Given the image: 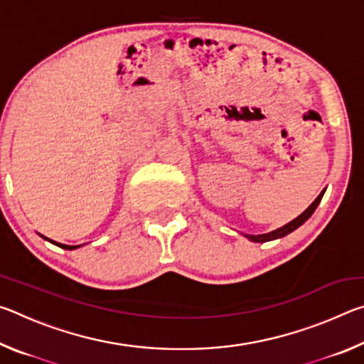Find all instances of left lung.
Here are the masks:
<instances>
[{"label": "left lung", "instance_id": "left-lung-1", "mask_svg": "<svg viewBox=\"0 0 364 364\" xmlns=\"http://www.w3.org/2000/svg\"><path fill=\"white\" fill-rule=\"evenodd\" d=\"M324 191H326V189H323L321 193H319V196L316 197L315 200L311 202V205L308 207L304 213H300L297 218H294L292 221H289L287 225L281 226V228H278V230H274V231L264 232V234H244V236L247 237L249 241H252V242H268V241H274V239H281V237L287 236V234H291L292 231L297 230L299 226L304 225L305 221L311 217L313 212L316 210V207L319 205V202H321V199H323Z\"/></svg>", "mask_w": 364, "mask_h": 364}]
</instances>
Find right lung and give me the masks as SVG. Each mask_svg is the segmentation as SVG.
I'll return each mask as SVG.
<instances>
[{
  "label": "right lung",
  "mask_w": 364,
  "mask_h": 364,
  "mask_svg": "<svg viewBox=\"0 0 364 364\" xmlns=\"http://www.w3.org/2000/svg\"><path fill=\"white\" fill-rule=\"evenodd\" d=\"M41 236V234H40ZM43 239H46V241H49L51 244H54V245H59L60 249H65V250H75V249H78V247H82V245H85V244H82V245H67V244H59V242H56V241H51V239H48V237H45V236H41Z\"/></svg>",
  "instance_id": "1"
}]
</instances>
